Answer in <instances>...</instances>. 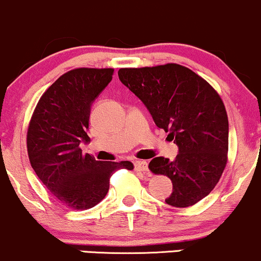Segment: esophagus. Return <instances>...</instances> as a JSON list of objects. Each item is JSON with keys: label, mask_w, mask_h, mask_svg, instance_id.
<instances>
[{"label": "esophagus", "mask_w": 261, "mask_h": 261, "mask_svg": "<svg viewBox=\"0 0 261 261\" xmlns=\"http://www.w3.org/2000/svg\"><path fill=\"white\" fill-rule=\"evenodd\" d=\"M135 168L136 171H139V172H142V173L148 172V165L146 161H137L135 163Z\"/></svg>", "instance_id": "obj_1"}]
</instances>
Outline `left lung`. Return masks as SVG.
Wrapping results in <instances>:
<instances>
[{
    "mask_svg": "<svg viewBox=\"0 0 261 261\" xmlns=\"http://www.w3.org/2000/svg\"><path fill=\"white\" fill-rule=\"evenodd\" d=\"M119 79L148 109L157 127L178 146L173 161L156 157L154 174L172 181L166 203L187 208L213 191L228 162L229 124L224 102L207 80L176 63L121 68Z\"/></svg>",
    "mask_w": 261,
    "mask_h": 261,
    "instance_id": "left-lung-1",
    "label": "left lung"
}]
</instances>
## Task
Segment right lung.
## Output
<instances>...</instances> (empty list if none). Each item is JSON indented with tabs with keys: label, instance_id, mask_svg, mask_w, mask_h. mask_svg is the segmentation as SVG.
I'll return each instance as SVG.
<instances>
[{
	"label": "right lung",
	"instance_id": "obj_1",
	"mask_svg": "<svg viewBox=\"0 0 261 261\" xmlns=\"http://www.w3.org/2000/svg\"><path fill=\"white\" fill-rule=\"evenodd\" d=\"M113 75V68L67 71L43 93L28 125L31 166L51 194L73 210L93 208L105 198L115 171L134 170L130 161H96L80 148L90 141L91 104Z\"/></svg>",
	"mask_w": 261,
	"mask_h": 261
}]
</instances>
